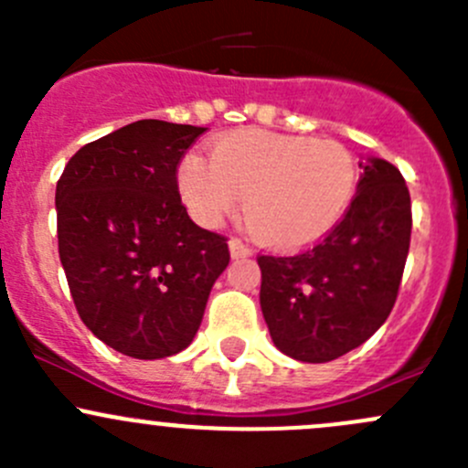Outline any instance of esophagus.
<instances>
[{
  "label": "esophagus",
  "instance_id": "obj_1",
  "mask_svg": "<svg viewBox=\"0 0 468 468\" xmlns=\"http://www.w3.org/2000/svg\"><path fill=\"white\" fill-rule=\"evenodd\" d=\"M229 251H230V256H233V258H249V256H251V249H249L247 244H244L242 239H238V238L229 239Z\"/></svg>",
  "mask_w": 468,
  "mask_h": 468
}]
</instances>
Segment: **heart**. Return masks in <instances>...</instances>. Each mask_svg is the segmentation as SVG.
Returning <instances> with one entry per match:
<instances>
[{"label": "heart", "instance_id": "1", "mask_svg": "<svg viewBox=\"0 0 468 468\" xmlns=\"http://www.w3.org/2000/svg\"><path fill=\"white\" fill-rule=\"evenodd\" d=\"M178 192L199 224L217 226L242 197L249 233L271 249H305L324 239L351 207L357 167L333 140L242 129L210 144V160L187 154Z\"/></svg>", "mask_w": 468, "mask_h": 468}]
</instances>
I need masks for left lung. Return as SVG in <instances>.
<instances>
[{
    "instance_id": "8db88e82",
    "label": "left lung",
    "mask_w": 468,
    "mask_h": 468,
    "mask_svg": "<svg viewBox=\"0 0 468 468\" xmlns=\"http://www.w3.org/2000/svg\"><path fill=\"white\" fill-rule=\"evenodd\" d=\"M344 219L299 256H261V308L278 351L330 362L385 324L410 251L412 204L403 176L382 158L360 160Z\"/></svg>"
}]
</instances>
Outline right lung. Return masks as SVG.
<instances>
[{"mask_svg": "<svg viewBox=\"0 0 468 468\" xmlns=\"http://www.w3.org/2000/svg\"><path fill=\"white\" fill-rule=\"evenodd\" d=\"M206 129L140 120L77 151L56 186L58 253L79 317L115 351L187 348L229 244L181 204L176 165Z\"/></svg>", "mask_w": 468, "mask_h": 468, "instance_id": "right-lung-1", "label": "right lung"}]
</instances>
